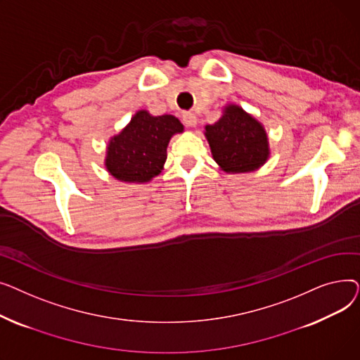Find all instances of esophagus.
<instances>
[{"instance_id":"obj_1","label":"esophagus","mask_w":360,"mask_h":360,"mask_svg":"<svg viewBox=\"0 0 360 360\" xmlns=\"http://www.w3.org/2000/svg\"><path fill=\"white\" fill-rule=\"evenodd\" d=\"M182 121H184V124L188 125V127H195V125H197V117H195V113H193V112H185L184 115H182Z\"/></svg>"}]
</instances>
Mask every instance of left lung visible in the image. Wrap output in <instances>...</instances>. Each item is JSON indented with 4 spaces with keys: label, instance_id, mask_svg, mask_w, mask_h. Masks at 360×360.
<instances>
[{
    "label": "left lung",
    "instance_id": "left-lung-1",
    "mask_svg": "<svg viewBox=\"0 0 360 360\" xmlns=\"http://www.w3.org/2000/svg\"><path fill=\"white\" fill-rule=\"evenodd\" d=\"M214 160L226 172H250L269 158V141L262 125L242 108L231 105L223 117L205 127Z\"/></svg>",
    "mask_w": 360,
    "mask_h": 360
}]
</instances>
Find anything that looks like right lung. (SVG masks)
I'll return each mask as SVG.
<instances>
[{
	"label": "right lung",
	"instance_id": "add662e5",
	"mask_svg": "<svg viewBox=\"0 0 360 360\" xmlns=\"http://www.w3.org/2000/svg\"><path fill=\"white\" fill-rule=\"evenodd\" d=\"M184 125L172 115L151 117L137 112L131 122L108 146L106 169L122 182H147L160 174L170 137Z\"/></svg>",
	"mask_w": 360,
	"mask_h": 360
}]
</instances>
